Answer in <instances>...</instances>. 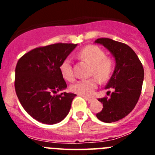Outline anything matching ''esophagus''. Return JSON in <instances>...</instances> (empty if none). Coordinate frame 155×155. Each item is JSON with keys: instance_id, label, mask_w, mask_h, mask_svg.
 Here are the masks:
<instances>
[{"instance_id": "1", "label": "esophagus", "mask_w": 155, "mask_h": 155, "mask_svg": "<svg viewBox=\"0 0 155 155\" xmlns=\"http://www.w3.org/2000/svg\"><path fill=\"white\" fill-rule=\"evenodd\" d=\"M84 98H85V100L87 101V102H88V103H91V102L94 101V99H93V98H87V97H84Z\"/></svg>"}]
</instances>
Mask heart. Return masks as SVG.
I'll list each match as a JSON object with an SVG mask.
<instances>
[{"label": "heart", "instance_id": "1", "mask_svg": "<svg viewBox=\"0 0 155 155\" xmlns=\"http://www.w3.org/2000/svg\"><path fill=\"white\" fill-rule=\"evenodd\" d=\"M78 57L91 64V74L94 75L99 81H105L110 78L113 71L114 64L112 59L105 57V52L102 49L96 46H87L78 52ZM60 71L65 80L69 81L74 80L72 62L69 57H67L62 61L60 66ZM97 80L94 78L82 79L72 84L71 90L82 96L90 97L97 88Z\"/></svg>", "mask_w": 155, "mask_h": 155}]
</instances>
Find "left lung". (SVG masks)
<instances>
[{
    "label": "left lung",
    "instance_id": "1",
    "mask_svg": "<svg viewBox=\"0 0 155 155\" xmlns=\"http://www.w3.org/2000/svg\"><path fill=\"white\" fill-rule=\"evenodd\" d=\"M94 42L109 50L116 61L113 75L105 87L113 91L109 98H98L103 109L96 114L101 121L113 123L127 116L137 103L144 76L143 68L135 52L125 43L108 38L97 39Z\"/></svg>",
    "mask_w": 155,
    "mask_h": 155
}]
</instances>
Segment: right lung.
Instances as JSON below:
<instances>
[{
    "instance_id": "right-lung-1",
    "label": "right lung",
    "mask_w": 155,
    "mask_h": 155,
    "mask_svg": "<svg viewBox=\"0 0 155 155\" xmlns=\"http://www.w3.org/2000/svg\"><path fill=\"white\" fill-rule=\"evenodd\" d=\"M76 46L72 43H56L35 48L18 61L16 94L28 114L42 124L60 123L71 109L76 94H53L67 87L60 66Z\"/></svg>"
}]
</instances>
